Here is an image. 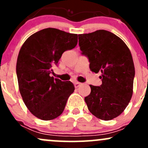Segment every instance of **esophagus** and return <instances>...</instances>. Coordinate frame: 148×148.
<instances>
[{"label":"esophagus","instance_id":"esophagus-1","mask_svg":"<svg viewBox=\"0 0 148 148\" xmlns=\"http://www.w3.org/2000/svg\"><path fill=\"white\" fill-rule=\"evenodd\" d=\"M81 83H79V82H75V83H74V87H75V88H78V87H79V86H81Z\"/></svg>","mask_w":148,"mask_h":148}]
</instances>
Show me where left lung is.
<instances>
[{"label": "left lung", "mask_w": 148, "mask_h": 148, "mask_svg": "<svg viewBox=\"0 0 148 148\" xmlns=\"http://www.w3.org/2000/svg\"><path fill=\"white\" fill-rule=\"evenodd\" d=\"M81 54L88 58L90 69L101 72V86L90 85L85 97L90 112L103 120H111L126 108L133 93L135 68L126 44L105 30L79 35Z\"/></svg>", "instance_id": "1"}]
</instances>
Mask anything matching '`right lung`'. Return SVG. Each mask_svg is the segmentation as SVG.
I'll list each match as a JSON object with an SVG mask.
<instances>
[{
  "label": "right lung",
  "mask_w": 148,
  "mask_h": 148,
  "mask_svg": "<svg viewBox=\"0 0 148 148\" xmlns=\"http://www.w3.org/2000/svg\"><path fill=\"white\" fill-rule=\"evenodd\" d=\"M77 42V34L49 28L34 33L22 45L16 69L18 88L25 106L37 118L50 120L63 112L74 84L50 74L62 54Z\"/></svg>",
  "instance_id": "obj_1"
}]
</instances>
